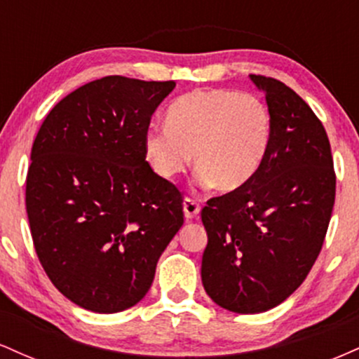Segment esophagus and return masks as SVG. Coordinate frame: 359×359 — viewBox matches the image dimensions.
<instances>
[{
	"label": "esophagus",
	"mask_w": 359,
	"mask_h": 359,
	"mask_svg": "<svg viewBox=\"0 0 359 359\" xmlns=\"http://www.w3.org/2000/svg\"><path fill=\"white\" fill-rule=\"evenodd\" d=\"M201 211V205L199 203H196V201L191 199V197H185L184 199V214L187 219H194V217H197V214Z\"/></svg>",
	"instance_id": "1"
}]
</instances>
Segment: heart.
Instances as JSON below:
<instances>
[{
    "instance_id": "heart-1",
    "label": "heart",
    "mask_w": 359,
    "mask_h": 359,
    "mask_svg": "<svg viewBox=\"0 0 359 359\" xmlns=\"http://www.w3.org/2000/svg\"><path fill=\"white\" fill-rule=\"evenodd\" d=\"M271 114L259 97L238 90H194L174 101L167 126H150L143 150L151 170L170 180L191 165L219 192L245 187L265 162Z\"/></svg>"
}]
</instances>
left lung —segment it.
Returning <instances> with one entry per match:
<instances>
[{
    "label": "left lung",
    "mask_w": 359,
    "mask_h": 359,
    "mask_svg": "<svg viewBox=\"0 0 359 359\" xmlns=\"http://www.w3.org/2000/svg\"><path fill=\"white\" fill-rule=\"evenodd\" d=\"M265 90L271 143L245 187L212 197L201 211L208 231L203 285L238 314L277 307L306 280L331 221L336 174L323 123L295 90L273 77Z\"/></svg>",
    "instance_id": "obj_1"
}]
</instances>
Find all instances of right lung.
<instances>
[{
	"label": "right lung",
	"mask_w": 359,
	"mask_h": 359,
	"mask_svg": "<svg viewBox=\"0 0 359 359\" xmlns=\"http://www.w3.org/2000/svg\"><path fill=\"white\" fill-rule=\"evenodd\" d=\"M174 81L108 76L53 106L32 147L27 214L45 273L100 314L133 307L184 224L182 192L151 170L143 137Z\"/></svg>",
	"instance_id": "1"
}]
</instances>
